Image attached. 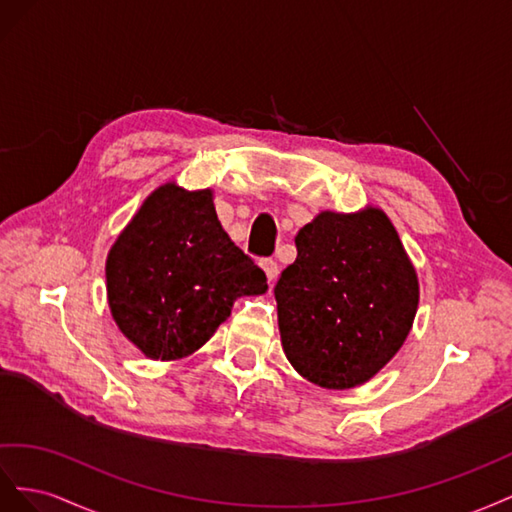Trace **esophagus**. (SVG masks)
Returning a JSON list of instances; mask_svg holds the SVG:
<instances>
[{"instance_id":"esophagus-1","label":"esophagus","mask_w":512,"mask_h":512,"mask_svg":"<svg viewBox=\"0 0 512 512\" xmlns=\"http://www.w3.org/2000/svg\"><path fill=\"white\" fill-rule=\"evenodd\" d=\"M261 268H264L270 283L276 279V274H279V266H276L274 259H261Z\"/></svg>"}]
</instances>
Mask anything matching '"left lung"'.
I'll use <instances>...</instances> for the list:
<instances>
[{"mask_svg": "<svg viewBox=\"0 0 512 512\" xmlns=\"http://www.w3.org/2000/svg\"><path fill=\"white\" fill-rule=\"evenodd\" d=\"M274 287L285 356L309 382L345 390L390 362L412 330L418 276L379 208L321 212L296 236Z\"/></svg>", "mask_w": 512, "mask_h": 512, "instance_id": "8db88e82", "label": "left lung"}]
</instances>
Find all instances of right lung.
Listing matches in <instances>:
<instances>
[{
	"label": "right lung",
	"mask_w": 512,
	"mask_h": 512,
	"mask_svg": "<svg viewBox=\"0 0 512 512\" xmlns=\"http://www.w3.org/2000/svg\"><path fill=\"white\" fill-rule=\"evenodd\" d=\"M107 298L124 337L152 360L206 343L240 296L266 294V274L231 242L212 191L158 186L107 257Z\"/></svg>",
	"instance_id": "add662e5"
}]
</instances>
